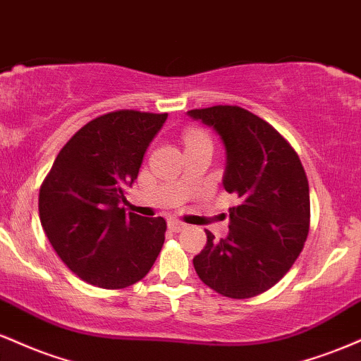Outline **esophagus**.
<instances>
[{
	"mask_svg": "<svg viewBox=\"0 0 361 361\" xmlns=\"http://www.w3.org/2000/svg\"><path fill=\"white\" fill-rule=\"evenodd\" d=\"M168 227H169V231H173V233H181V231L186 227V224L181 221H175V219H173V221L168 222Z\"/></svg>",
	"mask_w": 361,
	"mask_h": 361,
	"instance_id": "1",
	"label": "esophagus"
}]
</instances>
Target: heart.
I'll return each mask as SVG.
<instances>
[{
	"mask_svg": "<svg viewBox=\"0 0 361 361\" xmlns=\"http://www.w3.org/2000/svg\"><path fill=\"white\" fill-rule=\"evenodd\" d=\"M202 140H209V139H207L204 134H200V132H195V130H192V132H188V134H186V144L202 142Z\"/></svg>",
	"mask_w": 361,
	"mask_h": 361,
	"instance_id": "b5f03b06",
	"label": "heart"
}]
</instances>
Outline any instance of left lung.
Wrapping results in <instances>:
<instances>
[{
	"mask_svg": "<svg viewBox=\"0 0 361 361\" xmlns=\"http://www.w3.org/2000/svg\"><path fill=\"white\" fill-rule=\"evenodd\" d=\"M210 127L226 152L222 185L239 198L229 235L193 258L205 285L231 299H250L283 279L309 233V183L299 156L270 123L231 105L186 111Z\"/></svg>",
	"mask_w": 361,
	"mask_h": 361,
	"instance_id": "1",
	"label": "left lung"
}]
</instances>
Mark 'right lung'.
<instances>
[{"label":"right lung","mask_w":361,"mask_h":361,"mask_svg":"<svg viewBox=\"0 0 361 361\" xmlns=\"http://www.w3.org/2000/svg\"><path fill=\"white\" fill-rule=\"evenodd\" d=\"M166 118L118 110L91 120L61 149L40 188L49 243L74 275L94 287L123 288L142 280L163 247V217L126 214L120 205Z\"/></svg>","instance_id":"add662e5"}]
</instances>
